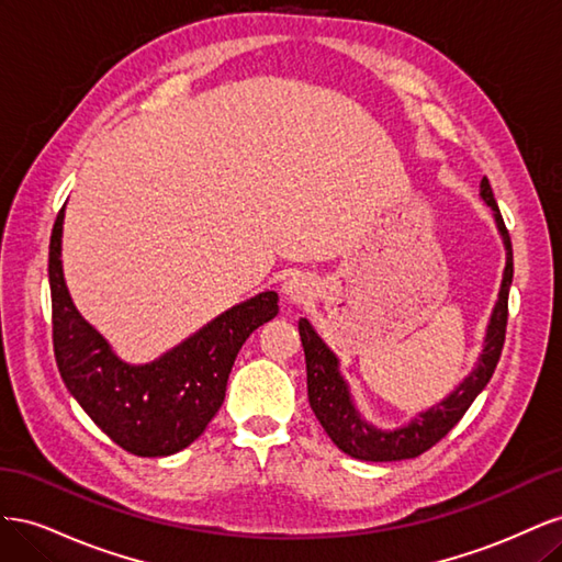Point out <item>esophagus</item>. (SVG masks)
I'll return each instance as SVG.
<instances>
[{"instance_id":"esophagus-1","label":"esophagus","mask_w":562,"mask_h":562,"mask_svg":"<svg viewBox=\"0 0 562 562\" xmlns=\"http://www.w3.org/2000/svg\"><path fill=\"white\" fill-rule=\"evenodd\" d=\"M283 293L291 297L293 302H304L310 295H312V279L307 274H302V271H291V274L285 277L283 281Z\"/></svg>"}]
</instances>
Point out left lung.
<instances>
[{"instance_id":"8db88e82","label":"left lung","mask_w":562,"mask_h":562,"mask_svg":"<svg viewBox=\"0 0 562 562\" xmlns=\"http://www.w3.org/2000/svg\"><path fill=\"white\" fill-rule=\"evenodd\" d=\"M481 196L492 209V213H495V223L506 248V267L499 288V300L490 316L479 366L471 370V375L448 398L429 407L427 413H422L419 417L407 422L405 427H398L394 431H382L372 427L356 411L349 386L342 375H339L337 356L316 335L312 323L307 318H300L297 326L304 347V361H307L310 405L316 419L321 422V427L333 438V443L349 457L363 459V462H401V459H413L427 452L464 417L469 405L481 394L490 382L492 372H495L506 337L508 288H512L514 281V248L487 178L481 180Z\"/></svg>"}]
</instances>
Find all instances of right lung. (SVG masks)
I'll use <instances>...</instances> for the list:
<instances>
[{"instance_id": "obj_1", "label": "right lung", "mask_w": 562, "mask_h": 562, "mask_svg": "<svg viewBox=\"0 0 562 562\" xmlns=\"http://www.w3.org/2000/svg\"><path fill=\"white\" fill-rule=\"evenodd\" d=\"M60 209L48 246L54 353L60 378L119 448L138 457L176 454L203 434L225 401L236 353L248 335L279 314L267 291L213 318L182 345L145 366L116 359L105 337L81 318L60 262Z\"/></svg>"}]
</instances>
